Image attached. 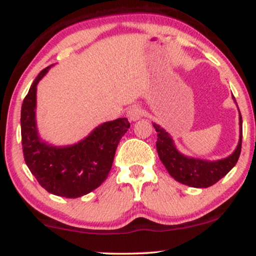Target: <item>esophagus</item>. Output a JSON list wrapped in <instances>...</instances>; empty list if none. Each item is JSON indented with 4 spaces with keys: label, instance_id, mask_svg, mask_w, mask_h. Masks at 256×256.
I'll return each instance as SVG.
<instances>
[{
    "label": "esophagus",
    "instance_id": "esophagus-1",
    "mask_svg": "<svg viewBox=\"0 0 256 256\" xmlns=\"http://www.w3.org/2000/svg\"><path fill=\"white\" fill-rule=\"evenodd\" d=\"M127 116L130 121H138L142 116V110L138 106H132L128 110Z\"/></svg>",
    "mask_w": 256,
    "mask_h": 256
}]
</instances>
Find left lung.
Instances as JSON below:
<instances>
[{
    "mask_svg": "<svg viewBox=\"0 0 256 256\" xmlns=\"http://www.w3.org/2000/svg\"><path fill=\"white\" fill-rule=\"evenodd\" d=\"M234 102L236 104V98L233 96ZM238 106V104H236ZM239 110V108H238ZM239 124L240 136L239 142L234 152L228 157L218 160H208L202 158H194L183 155L177 149L171 135L160 124H152L157 132L156 148L160 160H162L168 172L174 180L182 184L188 185L191 188H208L216 184L219 180L225 177L239 160L241 152V141H242V118L239 110Z\"/></svg>",
    "mask_w": 256,
    "mask_h": 256,
    "instance_id": "1",
    "label": "left lung"
}]
</instances>
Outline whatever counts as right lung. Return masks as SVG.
Instances as JSON below:
<instances>
[{"label": "right lung", "instance_id": "right-lung-1", "mask_svg": "<svg viewBox=\"0 0 256 256\" xmlns=\"http://www.w3.org/2000/svg\"><path fill=\"white\" fill-rule=\"evenodd\" d=\"M50 68L48 66L37 76L22 104L20 134L24 160L48 192L59 197L78 198L106 180L118 142L130 124L126 118L104 122L74 144L62 146L44 141L37 129V85Z\"/></svg>", "mask_w": 256, "mask_h": 256}]
</instances>
